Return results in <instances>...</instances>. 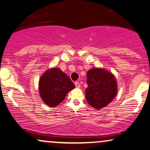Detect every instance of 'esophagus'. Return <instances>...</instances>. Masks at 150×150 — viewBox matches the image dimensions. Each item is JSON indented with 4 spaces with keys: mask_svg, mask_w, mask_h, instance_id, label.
<instances>
[{
    "mask_svg": "<svg viewBox=\"0 0 150 150\" xmlns=\"http://www.w3.org/2000/svg\"><path fill=\"white\" fill-rule=\"evenodd\" d=\"M75 87L77 88H79L80 87H81V85H80V83H79V82H77V81L75 82Z\"/></svg>",
    "mask_w": 150,
    "mask_h": 150,
    "instance_id": "esophagus-1",
    "label": "esophagus"
}]
</instances>
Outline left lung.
<instances>
[{
	"label": "left lung",
	"instance_id": "8db88e82",
	"mask_svg": "<svg viewBox=\"0 0 150 150\" xmlns=\"http://www.w3.org/2000/svg\"><path fill=\"white\" fill-rule=\"evenodd\" d=\"M86 98L90 106L100 109L113 100L117 92L115 76L102 68H92L87 72Z\"/></svg>",
	"mask_w": 150,
	"mask_h": 150
}]
</instances>
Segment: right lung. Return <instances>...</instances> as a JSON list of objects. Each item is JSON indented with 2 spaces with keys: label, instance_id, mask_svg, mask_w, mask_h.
Listing matches in <instances>:
<instances>
[{
  "label": "right lung",
  "instance_id": "1",
  "mask_svg": "<svg viewBox=\"0 0 150 150\" xmlns=\"http://www.w3.org/2000/svg\"><path fill=\"white\" fill-rule=\"evenodd\" d=\"M74 88L70 77L56 67L47 69L39 79L40 96L45 105L51 107L62 103L67 93Z\"/></svg>",
  "mask_w": 150,
  "mask_h": 150
}]
</instances>
